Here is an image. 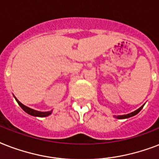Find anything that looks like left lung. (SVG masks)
<instances>
[{
	"mask_svg": "<svg viewBox=\"0 0 159 159\" xmlns=\"http://www.w3.org/2000/svg\"><path fill=\"white\" fill-rule=\"evenodd\" d=\"M143 106H141L140 108L138 109V110H136L135 111H134V112H132V113L128 114V115H124V116H116V118H117V119H126V118H129V117H132V116L137 115V114H138L139 112L141 111V110H142V108H143Z\"/></svg>",
	"mask_w": 159,
	"mask_h": 159,
	"instance_id": "1",
	"label": "left lung"
}]
</instances>
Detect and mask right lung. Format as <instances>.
<instances>
[{
  "mask_svg": "<svg viewBox=\"0 0 159 159\" xmlns=\"http://www.w3.org/2000/svg\"><path fill=\"white\" fill-rule=\"evenodd\" d=\"M15 98H16V97H15ZM16 102H18V104L20 105V106L21 108L23 109L24 111H25L26 113L30 114V115H31V116H39V117H46V116H49V115L52 113V111H48V112H40V111H35V110H33V109L29 108V107L25 106V105L22 104V103H20V102H19L18 100L16 99Z\"/></svg>",
  "mask_w": 159,
  "mask_h": 159,
  "instance_id": "add662e5",
  "label": "right lung"
}]
</instances>
